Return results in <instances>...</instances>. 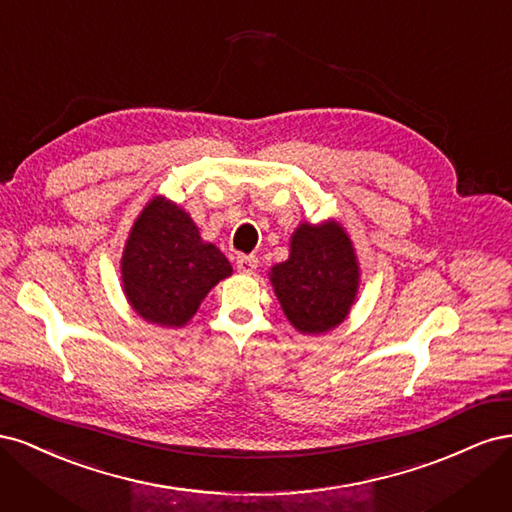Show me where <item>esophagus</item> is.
Returning <instances> with one entry per match:
<instances>
[{
	"label": "esophagus",
	"instance_id": "34e87169",
	"mask_svg": "<svg viewBox=\"0 0 512 512\" xmlns=\"http://www.w3.org/2000/svg\"><path fill=\"white\" fill-rule=\"evenodd\" d=\"M235 265H237V271H239V273L252 275V273L256 271V267H258V258H256V256H245V254H241V256H237Z\"/></svg>",
	"mask_w": 512,
	"mask_h": 512
}]
</instances>
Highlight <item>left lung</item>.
<instances>
[{
    "instance_id": "8db88e82",
    "label": "left lung",
    "mask_w": 512,
    "mask_h": 512,
    "mask_svg": "<svg viewBox=\"0 0 512 512\" xmlns=\"http://www.w3.org/2000/svg\"><path fill=\"white\" fill-rule=\"evenodd\" d=\"M271 284L299 331L337 327L359 288V265L344 228L335 222L301 224L290 241V258L271 269Z\"/></svg>"
}]
</instances>
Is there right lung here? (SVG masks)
I'll return each mask as SVG.
<instances>
[{"label":"right lung","instance_id":"obj_1","mask_svg":"<svg viewBox=\"0 0 512 512\" xmlns=\"http://www.w3.org/2000/svg\"><path fill=\"white\" fill-rule=\"evenodd\" d=\"M230 273L226 256L200 239L190 215L164 198H153L138 215L121 260L128 301L164 327H183Z\"/></svg>","mask_w":512,"mask_h":512}]
</instances>
